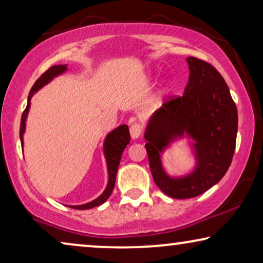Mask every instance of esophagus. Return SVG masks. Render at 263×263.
I'll use <instances>...</instances> for the list:
<instances>
[{
  "mask_svg": "<svg viewBox=\"0 0 263 263\" xmlns=\"http://www.w3.org/2000/svg\"><path fill=\"white\" fill-rule=\"evenodd\" d=\"M129 130H130V135L133 139H138L142 134V125L140 123H133Z\"/></svg>",
  "mask_w": 263,
  "mask_h": 263,
  "instance_id": "34e87169",
  "label": "esophagus"
}]
</instances>
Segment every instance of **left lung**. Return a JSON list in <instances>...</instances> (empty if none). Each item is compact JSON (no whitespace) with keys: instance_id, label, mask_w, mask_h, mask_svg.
<instances>
[{"instance_id":"8db88e82","label":"left lung","mask_w":263,"mask_h":263,"mask_svg":"<svg viewBox=\"0 0 263 263\" xmlns=\"http://www.w3.org/2000/svg\"><path fill=\"white\" fill-rule=\"evenodd\" d=\"M190 75L182 97H166L145 133L154 183L174 199L199 196L224 177L236 148L238 115L224 78L206 61L186 59ZM186 131L196 139L198 166L189 176L170 179L159 152L174 136Z\"/></svg>"}]
</instances>
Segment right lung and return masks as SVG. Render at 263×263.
I'll use <instances>...</instances> for the list:
<instances>
[{"mask_svg": "<svg viewBox=\"0 0 263 263\" xmlns=\"http://www.w3.org/2000/svg\"><path fill=\"white\" fill-rule=\"evenodd\" d=\"M67 69L66 66H52L50 67L48 70L44 71L41 75V78L38 79L37 81L34 82V85L32 86L30 95H28V100H27V106L26 109L24 110L23 116H21V123H20V140L23 142V135L25 132V121H26V116L28 112V109H30V100L31 97L33 96L34 92H37L39 88L42 87L43 85H45L46 82H49L53 77L63 73L64 70ZM130 141V134H129L128 125H120V127L115 129L114 132H111L109 135L106 136L105 142H104V153H105L106 157V163H107V170H109V183H107V186L102 195H100L98 199L91 201V202L81 204V206H70L74 210H89V208L97 207L99 204L105 202V201L109 199V196L112 193L114 186H115V181H116V175L118 170V165H120L122 153L127 145Z\"/></svg>", "mask_w": 263, "mask_h": 263, "instance_id": "right-lung-1", "label": "right lung"}]
</instances>
